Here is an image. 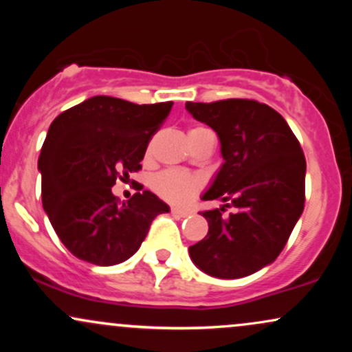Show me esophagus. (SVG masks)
Segmentation results:
<instances>
[{
    "label": "esophagus",
    "mask_w": 352,
    "mask_h": 352,
    "mask_svg": "<svg viewBox=\"0 0 352 352\" xmlns=\"http://www.w3.org/2000/svg\"><path fill=\"white\" fill-rule=\"evenodd\" d=\"M172 215L177 217V218H185V217L190 215V212H188V210L173 207V208H172Z\"/></svg>",
    "instance_id": "34e87169"
}]
</instances>
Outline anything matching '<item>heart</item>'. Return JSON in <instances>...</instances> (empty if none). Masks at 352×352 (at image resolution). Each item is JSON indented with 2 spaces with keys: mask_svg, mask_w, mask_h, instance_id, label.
I'll return each mask as SVG.
<instances>
[{
  "mask_svg": "<svg viewBox=\"0 0 352 352\" xmlns=\"http://www.w3.org/2000/svg\"><path fill=\"white\" fill-rule=\"evenodd\" d=\"M205 131H208V129L192 127L188 131V135L200 134ZM153 190L162 199L172 201V204H184L195 195V192L199 190V180L190 173L180 170H164L157 173L155 179H153Z\"/></svg>",
  "mask_w": 352,
  "mask_h": 352,
  "instance_id": "b5f03b06",
  "label": "heart"
}]
</instances>
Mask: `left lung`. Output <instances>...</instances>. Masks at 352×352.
I'll use <instances>...</instances> for the list:
<instances>
[{
    "instance_id": "8db88e82",
    "label": "left lung",
    "mask_w": 352,
    "mask_h": 352,
    "mask_svg": "<svg viewBox=\"0 0 352 352\" xmlns=\"http://www.w3.org/2000/svg\"><path fill=\"white\" fill-rule=\"evenodd\" d=\"M185 109L220 139L223 164L201 193L236 208L201 215L208 233L188 248L197 268L235 280L272 265L285 248L305 208L306 160L301 145L274 109L248 99L187 102Z\"/></svg>"
}]
</instances>
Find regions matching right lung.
Returning a JSON list of instances; mask_svg holds the SVG:
<instances>
[{"label": "right lung", "mask_w": 352, "mask_h": 352, "mask_svg": "<svg viewBox=\"0 0 352 352\" xmlns=\"http://www.w3.org/2000/svg\"><path fill=\"white\" fill-rule=\"evenodd\" d=\"M172 106L94 96L52 120L38 160L43 208L79 260L122 263L140 248L153 218L170 212L148 190L119 204L111 188L140 170L148 140Z\"/></svg>", "instance_id": "1"}]
</instances>
